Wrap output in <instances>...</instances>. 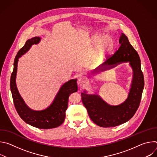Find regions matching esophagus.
Returning <instances> with one entry per match:
<instances>
[{
  "instance_id": "obj_1",
  "label": "esophagus",
  "mask_w": 157,
  "mask_h": 157,
  "mask_svg": "<svg viewBox=\"0 0 157 157\" xmlns=\"http://www.w3.org/2000/svg\"><path fill=\"white\" fill-rule=\"evenodd\" d=\"M78 85L80 87H84L86 84V79L84 78H79L78 79V81H77Z\"/></svg>"
}]
</instances>
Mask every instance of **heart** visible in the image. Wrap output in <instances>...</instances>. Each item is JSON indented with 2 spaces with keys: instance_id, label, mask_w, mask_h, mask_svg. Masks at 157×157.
<instances>
[{
  "instance_id": "obj_1",
  "label": "heart",
  "mask_w": 157,
  "mask_h": 157,
  "mask_svg": "<svg viewBox=\"0 0 157 157\" xmlns=\"http://www.w3.org/2000/svg\"><path fill=\"white\" fill-rule=\"evenodd\" d=\"M93 44L96 45L94 48V58L96 60L105 59L114 48L115 41L110 36L96 35L92 40Z\"/></svg>"
}]
</instances>
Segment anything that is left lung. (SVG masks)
I'll use <instances>...</instances> for the list:
<instances>
[{
    "mask_svg": "<svg viewBox=\"0 0 157 157\" xmlns=\"http://www.w3.org/2000/svg\"><path fill=\"white\" fill-rule=\"evenodd\" d=\"M119 43L121 47L118 50L91 74H98L114 68L122 63L128 62L133 70V78L127 99L119 105H111L96 94H89L86 91L81 93L82 101L89 117L96 125L102 127H116L129 121L139 108L144 87L139 54L124 33L121 34Z\"/></svg>",
    "mask_w": 157,
    "mask_h": 157,
    "instance_id": "left-lung-1",
    "label": "left lung"
}]
</instances>
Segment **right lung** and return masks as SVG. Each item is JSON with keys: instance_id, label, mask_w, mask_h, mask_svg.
I'll use <instances>...</instances> for the list:
<instances>
[{"instance_id": "add662e5", "label": "right lung", "mask_w": 157, "mask_h": 157, "mask_svg": "<svg viewBox=\"0 0 157 157\" xmlns=\"http://www.w3.org/2000/svg\"><path fill=\"white\" fill-rule=\"evenodd\" d=\"M41 38L35 36L28 40L25 45L17 53L13 63V70L10 78V90L13 104L19 116L27 124L42 129L57 127L65 119L70 95L78 91L77 79H73L64 83L60 87L52 103L45 109L35 110L29 107L20 95L16 85V75L18 58L25 54L34 44H38Z\"/></svg>"}]
</instances>
